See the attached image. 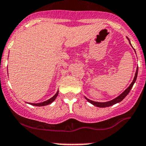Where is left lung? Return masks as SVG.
I'll return each instance as SVG.
<instances>
[{"mask_svg": "<svg viewBox=\"0 0 146 146\" xmlns=\"http://www.w3.org/2000/svg\"><path fill=\"white\" fill-rule=\"evenodd\" d=\"M137 73H138V69H137L136 73H135V76H134V79H133V81H132V82H131V84L129 85V87L126 89V90L124 91L123 92H122V93H121V94L118 96V97H117L116 98H115V99L111 100V101H107V102H96V101H91V100L88 99V98H85L89 101V102H90V103L92 104H93L94 106H98V107H108V106H112V105L115 104L119 103V102H120V101H122L123 99H124V98L126 97V96L129 94V92H130L131 89L132 88L134 82H136L137 77Z\"/></svg>", "mask_w": 146, "mask_h": 146, "instance_id": "left-lung-1", "label": "left lung"}]
</instances>
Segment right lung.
I'll return each mask as SVG.
<instances>
[{"label": "right lung", "mask_w": 146, "mask_h": 146, "mask_svg": "<svg viewBox=\"0 0 146 146\" xmlns=\"http://www.w3.org/2000/svg\"><path fill=\"white\" fill-rule=\"evenodd\" d=\"M58 94H59V91H58V92H56V94L51 98H50V99L48 100V101H44V102H42V103H39V104L31 103V104L33 105V106H46V105H48V104H51L52 102H53V101L56 99V98L57 97Z\"/></svg>", "instance_id": "1"}]
</instances>
